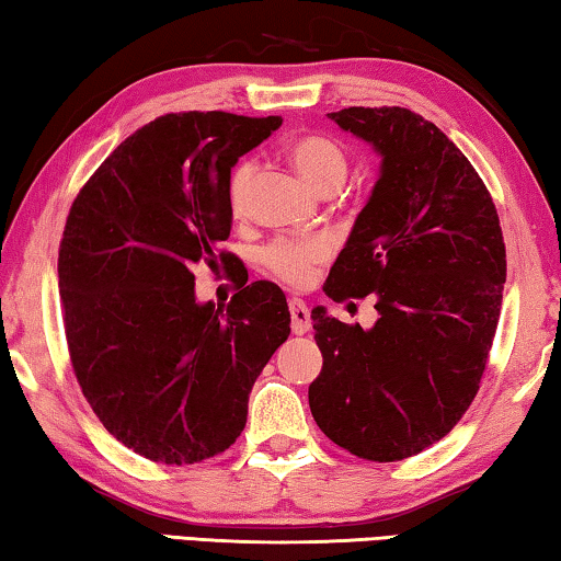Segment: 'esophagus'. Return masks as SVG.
<instances>
[{"label": "esophagus", "mask_w": 561, "mask_h": 561, "mask_svg": "<svg viewBox=\"0 0 561 561\" xmlns=\"http://www.w3.org/2000/svg\"><path fill=\"white\" fill-rule=\"evenodd\" d=\"M289 314H291V331L297 336H304L307 331L311 329V314L307 309V304H304L301 299H289Z\"/></svg>", "instance_id": "1"}]
</instances>
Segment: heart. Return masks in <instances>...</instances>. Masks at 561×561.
I'll list each match as a JSON object with an SVG mask.
<instances>
[{
  "mask_svg": "<svg viewBox=\"0 0 561 561\" xmlns=\"http://www.w3.org/2000/svg\"><path fill=\"white\" fill-rule=\"evenodd\" d=\"M289 163L297 170L299 178L314 193H324L329 187H341L346 180V156L334 140L324 136H301L294 138L287 146ZM254 173L250 160L237 163L227 180V201H230L232 213L244 210L247 187ZM329 254L324 240H307V237H282L267 244L260 254L264 270L287 284H304L309 279L311 267Z\"/></svg>",
  "mask_w": 561,
  "mask_h": 561,
  "instance_id": "1",
  "label": "heart"
}]
</instances>
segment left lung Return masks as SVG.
<instances>
[{
  "mask_svg": "<svg viewBox=\"0 0 561 561\" xmlns=\"http://www.w3.org/2000/svg\"><path fill=\"white\" fill-rule=\"evenodd\" d=\"M381 156L371 197L329 272L331 299L374 294L378 321L311 311L324 356L309 386L327 438L358 458H411L453 431L480 388L507 277L500 217L460 148L417 113H329Z\"/></svg>",
  "mask_w": 561,
  "mask_h": 561,
  "instance_id": "obj_1",
  "label": "left lung"
}]
</instances>
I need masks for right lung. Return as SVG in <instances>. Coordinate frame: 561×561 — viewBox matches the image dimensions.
Wrapping results in <instances>:
<instances>
[{
    "instance_id": "add662e5",
    "label": "right lung",
    "mask_w": 561,
    "mask_h": 561,
    "mask_svg": "<svg viewBox=\"0 0 561 561\" xmlns=\"http://www.w3.org/2000/svg\"><path fill=\"white\" fill-rule=\"evenodd\" d=\"M279 116L168 113L103 160L71 205L59 294L73 374L93 413L133 453L193 465L240 438L262 368L289 336L272 282L227 304L195 299L197 264L234 254L227 180Z\"/></svg>"
}]
</instances>
